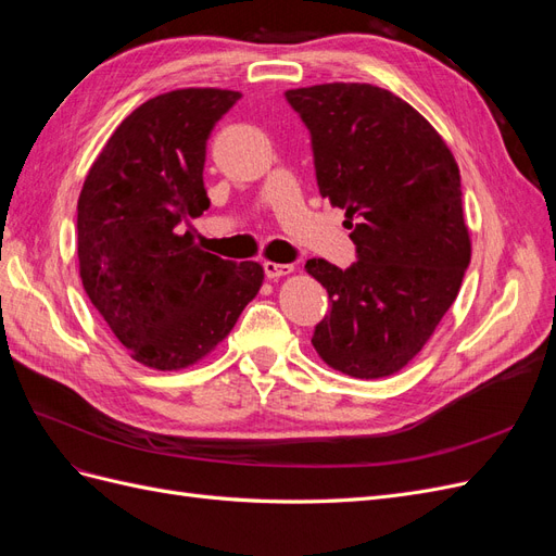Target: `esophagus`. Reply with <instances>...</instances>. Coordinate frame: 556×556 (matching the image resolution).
Segmentation results:
<instances>
[{
  "instance_id": "1",
  "label": "esophagus",
  "mask_w": 556,
  "mask_h": 556,
  "mask_svg": "<svg viewBox=\"0 0 556 556\" xmlns=\"http://www.w3.org/2000/svg\"><path fill=\"white\" fill-rule=\"evenodd\" d=\"M294 271L292 264H276V262H264V274L268 280H278L282 276H290Z\"/></svg>"
}]
</instances>
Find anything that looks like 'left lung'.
<instances>
[{"label": "left lung", "mask_w": 556, "mask_h": 556, "mask_svg": "<svg viewBox=\"0 0 556 556\" xmlns=\"http://www.w3.org/2000/svg\"><path fill=\"white\" fill-rule=\"evenodd\" d=\"M285 97L311 129L319 194L345 211L359 257L348 268L306 262L331 299L311 343L350 378L394 376L427 345L470 262L459 166L390 90L323 83Z\"/></svg>", "instance_id": "1"}]
</instances>
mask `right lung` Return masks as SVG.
I'll return each instance as SVG.
<instances>
[{
    "instance_id": "obj_1",
    "label": "right lung",
    "mask_w": 556,
    "mask_h": 556,
    "mask_svg": "<svg viewBox=\"0 0 556 556\" xmlns=\"http://www.w3.org/2000/svg\"><path fill=\"white\" fill-rule=\"evenodd\" d=\"M241 92L157 94L117 125L78 197V268L92 306L131 359L188 368L223 343L257 296L264 268L194 245L180 225L211 201L206 141Z\"/></svg>"
}]
</instances>
